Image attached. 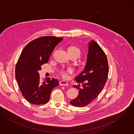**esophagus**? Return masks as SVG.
I'll list each match as a JSON object with an SVG mask.
<instances>
[{"label":"esophagus","instance_id":"obj_1","mask_svg":"<svg viewBox=\"0 0 134 134\" xmlns=\"http://www.w3.org/2000/svg\"><path fill=\"white\" fill-rule=\"evenodd\" d=\"M59 83L60 86H67L68 85V82L65 81H60Z\"/></svg>","mask_w":134,"mask_h":134}]
</instances>
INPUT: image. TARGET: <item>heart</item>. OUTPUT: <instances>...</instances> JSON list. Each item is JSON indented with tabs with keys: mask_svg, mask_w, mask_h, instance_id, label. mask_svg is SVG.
Returning a JSON list of instances; mask_svg holds the SVG:
<instances>
[{
	"mask_svg": "<svg viewBox=\"0 0 134 134\" xmlns=\"http://www.w3.org/2000/svg\"><path fill=\"white\" fill-rule=\"evenodd\" d=\"M68 52H71L73 53L76 54L78 57H79L81 54V51L80 48L75 46H70L68 49ZM73 72L71 68H69L66 70H62L60 71V73L62 76L64 78H66L69 74H70Z\"/></svg>",
	"mask_w": 134,
	"mask_h": 134,
	"instance_id": "heart-1",
	"label": "heart"
}]
</instances>
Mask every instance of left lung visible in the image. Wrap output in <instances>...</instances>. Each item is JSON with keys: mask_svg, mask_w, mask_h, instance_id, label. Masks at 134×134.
I'll use <instances>...</instances> for the list:
<instances>
[{"mask_svg": "<svg viewBox=\"0 0 134 134\" xmlns=\"http://www.w3.org/2000/svg\"><path fill=\"white\" fill-rule=\"evenodd\" d=\"M109 66L105 54L94 41L89 42V49L86 64L84 70L75 78L79 83L82 84V88H78V96L71 100L70 103L77 107L87 105L94 100L102 92L107 82Z\"/></svg>", "mask_w": 134, "mask_h": 134, "instance_id": "left-lung-1", "label": "left lung"}]
</instances>
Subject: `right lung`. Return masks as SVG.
I'll return each instance as SVG.
<instances>
[{"mask_svg":"<svg viewBox=\"0 0 134 134\" xmlns=\"http://www.w3.org/2000/svg\"><path fill=\"white\" fill-rule=\"evenodd\" d=\"M63 39L52 36H45L30 42L23 48L17 63L15 77L22 94L33 104L47 103L52 90L59 85L54 78L40 80L38 71L47 63L55 47Z\"/></svg>","mask_w":134,"mask_h":134,"instance_id":"right-lung-1","label":"right lung"}]
</instances>
